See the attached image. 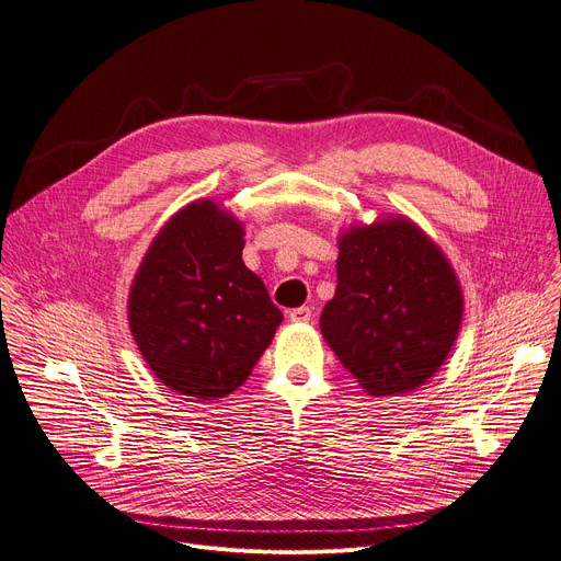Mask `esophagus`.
<instances>
[{
  "label": "esophagus",
  "mask_w": 561,
  "mask_h": 561,
  "mask_svg": "<svg viewBox=\"0 0 561 561\" xmlns=\"http://www.w3.org/2000/svg\"><path fill=\"white\" fill-rule=\"evenodd\" d=\"M287 317H289V321H294V323H308L310 319H312V310L310 308H294V310H289L287 312Z\"/></svg>",
  "instance_id": "esophagus-1"
}]
</instances>
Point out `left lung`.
Here are the masks:
<instances>
[{"mask_svg": "<svg viewBox=\"0 0 561 561\" xmlns=\"http://www.w3.org/2000/svg\"><path fill=\"white\" fill-rule=\"evenodd\" d=\"M462 291L442 251L405 219L340 242L335 299L321 333L371 397L405 393L442 365L462 323Z\"/></svg>", "mask_w": 561, "mask_h": 561, "instance_id": "obj_1", "label": "left lung"}]
</instances>
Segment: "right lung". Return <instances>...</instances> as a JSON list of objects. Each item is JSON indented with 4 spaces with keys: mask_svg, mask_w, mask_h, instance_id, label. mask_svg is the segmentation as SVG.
I'll return each mask as SVG.
<instances>
[{
    "mask_svg": "<svg viewBox=\"0 0 561 561\" xmlns=\"http://www.w3.org/2000/svg\"><path fill=\"white\" fill-rule=\"evenodd\" d=\"M242 249L233 217L190 204L160 230L130 287V333L158 380L185 397L236 391L283 319Z\"/></svg>",
    "mask_w": 561,
    "mask_h": 561,
    "instance_id": "add662e5",
    "label": "right lung"
}]
</instances>
